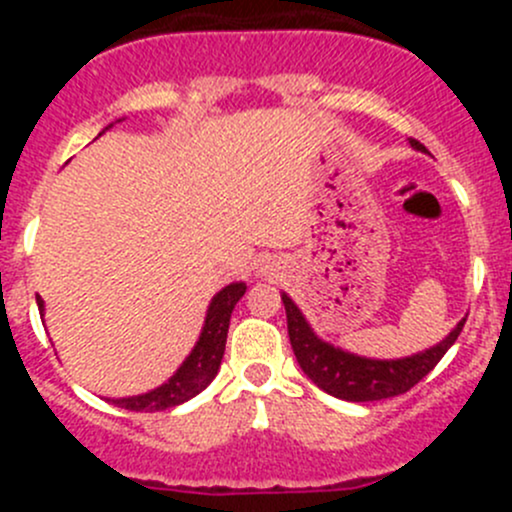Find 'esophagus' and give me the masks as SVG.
<instances>
[{"instance_id":"esophagus-1","label":"esophagus","mask_w":512,"mask_h":512,"mask_svg":"<svg viewBox=\"0 0 512 512\" xmlns=\"http://www.w3.org/2000/svg\"><path fill=\"white\" fill-rule=\"evenodd\" d=\"M262 270H267V265H265V267H262Z\"/></svg>"}]
</instances>
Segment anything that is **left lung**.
Segmentation results:
<instances>
[{
	"instance_id": "left-lung-1",
	"label": "left lung",
	"mask_w": 512,
	"mask_h": 512,
	"mask_svg": "<svg viewBox=\"0 0 512 512\" xmlns=\"http://www.w3.org/2000/svg\"><path fill=\"white\" fill-rule=\"evenodd\" d=\"M409 143L416 151L426 153V146H421L414 138ZM282 302L287 312L289 342L304 374L322 391L337 399L354 401V404L406 394L443 359L466 324V317H463L441 342L423 352L401 356V359H371V356L352 354L342 347H334L332 342H324L287 292H282Z\"/></svg>"
}]
</instances>
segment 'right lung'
Returning a JSON list of instances; mask_svg holds the SVG:
<instances>
[{
  "label": "right lung",
  "mask_w": 512,
  "mask_h": 512,
  "mask_svg": "<svg viewBox=\"0 0 512 512\" xmlns=\"http://www.w3.org/2000/svg\"><path fill=\"white\" fill-rule=\"evenodd\" d=\"M245 289V282H230V285L220 289V292L210 299L198 342H195V347L190 349L188 356H185L183 364L173 371V376H170L165 384L146 391V394L123 396V399L108 401H113V404L121 406V409L153 414V411H165L173 409V406L185 404V401L198 396L203 389H208V384L215 379V374H218L220 361H223L227 329H230V314L232 309H235V304L240 302L242 294H245ZM36 304H39V314H44V299H41L39 294H36Z\"/></svg>",
  "instance_id": "obj_1"
}]
</instances>
